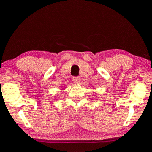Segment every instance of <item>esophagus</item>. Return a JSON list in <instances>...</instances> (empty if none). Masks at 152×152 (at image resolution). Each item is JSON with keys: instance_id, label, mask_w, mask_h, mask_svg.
<instances>
[{"instance_id": "34e87169", "label": "esophagus", "mask_w": 152, "mask_h": 152, "mask_svg": "<svg viewBox=\"0 0 152 152\" xmlns=\"http://www.w3.org/2000/svg\"><path fill=\"white\" fill-rule=\"evenodd\" d=\"M73 82L76 84H78L80 82V78L79 77H74V78H73Z\"/></svg>"}]
</instances>
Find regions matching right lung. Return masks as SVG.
Segmentation results:
<instances>
[{"label":"right lung","mask_w":152,"mask_h":152,"mask_svg":"<svg viewBox=\"0 0 152 152\" xmlns=\"http://www.w3.org/2000/svg\"><path fill=\"white\" fill-rule=\"evenodd\" d=\"M61 90H62V89H61Z\"/></svg>","instance_id":"add662e5"}]
</instances>
